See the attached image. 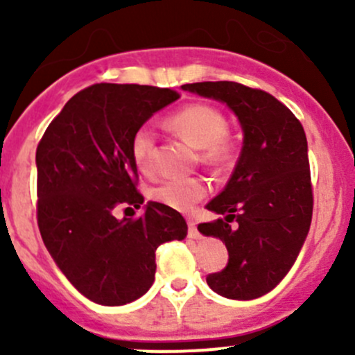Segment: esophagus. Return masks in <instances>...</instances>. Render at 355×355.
<instances>
[{
  "label": "esophagus",
  "mask_w": 355,
  "mask_h": 355,
  "mask_svg": "<svg viewBox=\"0 0 355 355\" xmlns=\"http://www.w3.org/2000/svg\"><path fill=\"white\" fill-rule=\"evenodd\" d=\"M189 225V239H194V241H199L200 234L198 232V227H196V221L192 218H187Z\"/></svg>",
  "instance_id": "esophagus-1"
}]
</instances>
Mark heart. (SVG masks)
I'll use <instances>...</instances> for the list:
<instances>
[{
  "instance_id": "obj_1",
  "label": "heart",
  "mask_w": 355,
  "mask_h": 355,
  "mask_svg": "<svg viewBox=\"0 0 355 355\" xmlns=\"http://www.w3.org/2000/svg\"><path fill=\"white\" fill-rule=\"evenodd\" d=\"M168 128L180 135L192 148L202 149L204 163L223 164L234 156V142L227 135V118L214 106L192 103L175 111L166 118ZM155 134L149 127L134 132L130 141V156L142 173L155 168ZM206 184L199 178H166L153 189L151 196L156 202L177 211H187L206 196Z\"/></svg>"
}]
</instances>
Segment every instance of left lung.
<instances>
[{"label": "left lung", "mask_w": 355, "mask_h": 355, "mask_svg": "<svg viewBox=\"0 0 355 355\" xmlns=\"http://www.w3.org/2000/svg\"><path fill=\"white\" fill-rule=\"evenodd\" d=\"M182 91L223 103L241 123L244 141L234 173L206 204L223 218L200 223L198 230L220 239L228 250L227 268L206 278L209 288L227 299H257L284 280L309 234L313 189L306 132L287 106L259 89L198 82Z\"/></svg>", "instance_id": "8db88e82"}]
</instances>
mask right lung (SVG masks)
<instances>
[{"label":"right lung","mask_w":355,"mask_h":355,"mask_svg":"<svg viewBox=\"0 0 355 355\" xmlns=\"http://www.w3.org/2000/svg\"><path fill=\"white\" fill-rule=\"evenodd\" d=\"M177 99L171 89L151 85H91L63 106L39 142V232L60 271L92 302L137 300L155 282L157 245L187 237L184 216L155 200L137 220L113 214L120 204L139 209L144 202L132 135Z\"/></svg>","instance_id":"1"}]
</instances>
